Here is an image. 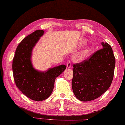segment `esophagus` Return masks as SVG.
<instances>
[{"mask_svg": "<svg viewBox=\"0 0 125 125\" xmlns=\"http://www.w3.org/2000/svg\"><path fill=\"white\" fill-rule=\"evenodd\" d=\"M67 67L68 68H70L71 67V61L70 60L67 62Z\"/></svg>", "mask_w": 125, "mask_h": 125, "instance_id": "obj_1", "label": "esophagus"}]
</instances>
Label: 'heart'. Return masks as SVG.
<instances>
[{
	"mask_svg": "<svg viewBox=\"0 0 125 125\" xmlns=\"http://www.w3.org/2000/svg\"><path fill=\"white\" fill-rule=\"evenodd\" d=\"M90 53V50L89 49H86L85 50H83V51L80 53L79 55H78V60L79 61H82L84 60L85 58L87 57V55L89 54Z\"/></svg>",
	"mask_w": 125,
	"mask_h": 125,
	"instance_id": "b5f03b06",
	"label": "heart"
}]
</instances>
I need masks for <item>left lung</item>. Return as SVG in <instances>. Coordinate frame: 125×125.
Listing matches in <instances>:
<instances>
[{
  "label": "left lung",
  "instance_id": "obj_1",
  "mask_svg": "<svg viewBox=\"0 0 125 125\" xmlns=\"http://www.w3.org/2000/svg\"><path fill=\"white\" fill-rule=\"evenodd\" d=\"M103 48L87 59L73 64L72 86L76 98L88 101L99 98L112 82L115 59L111 45L102 42Z\"/></svg>",
  "mask_w": 125,
  "mask_h": 125
}]
</instances>
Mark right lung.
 I'll return each mask as SVG.
<instances>
[{"mask_svg": "<svg viewBox=\"0 0 125 125\" xmlns=\"http://www.w3.org/2000/svg\"><path fill=\"white\" fill-rule=\"evenodd\" d=\"M43 30H36L27 35L17 47L12 62L14 80L17 87L34 101H42L51 94L55 80L66 69L65 65L40 72L33 68L31 58L33 48L44 34Z\"/></svg>", "mask_w": 125, "mask_h": 125, "instance_id": "obj_1", "label": "right lung"}]
</instances>
